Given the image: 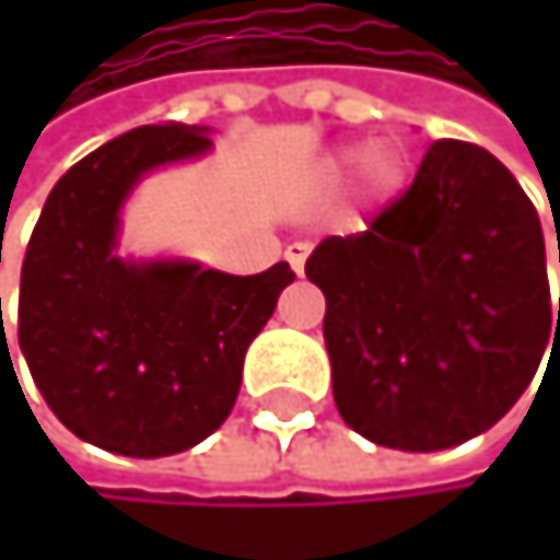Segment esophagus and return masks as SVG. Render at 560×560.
Wrapping results in <instances>:
<instances>
[{
    "label": "esophagus",
    "instance_id": "obj_1",
    "mask_svg": "<svg viewBox=\"0 0 560 560\" xmlns=\"http://www.w3.org/2000/svg\"><path fill=\"white\" fill-rule=\"evenodd\" d=\"M308 242H295V245H289L285 248V258H289V265L295 268V275H302L305 271V258H308Z\"/></svg>",
    "mask_w": 560,
    "mask_h": 560
}]
</instances>
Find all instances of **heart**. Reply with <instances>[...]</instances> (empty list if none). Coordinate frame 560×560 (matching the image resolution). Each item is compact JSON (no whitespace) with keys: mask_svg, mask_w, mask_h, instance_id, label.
Returning <instances> with one entry per match:
<instances>
[{"mask_svg":"<svg viewBox=\"0 0 560 560\" xmlns=\"http://www.w3.org/2000/svg\"><path fill=\"white\" fill-rule=\"evenodd\" d=\"M370 177H373V184H380V187H393V184L399 180V167H396L386 154H376L373 164H370Z\"/></svg>","mask_w":560,"mask_h":560,"instance_id":"b5f03b06","label":"heart"}]
</instances>
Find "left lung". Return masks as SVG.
Returning <instances> with one entry per match:
<instances>
[{
  "instance_id": "obj_1",
  "label": "left lung",
  "mask_w": 560,
  "mask_h": 560,
  "mask_svg": "<svg viewBox=\"0 0 560 560\" xmlns=\"http://www.w3.org/2000/svg\"><path fill=\"white\" fill-rule=\"evenodd\" d=\"M305 275L326 295L339 417L410 454L490 430L560 329L541 218L467 140L430 143L413 184L365 231L318 242Z\"/></svg>"
}]
</instances>
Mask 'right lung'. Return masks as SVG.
Here are the masks:
<instances>
[{
    "mask_svg": "<svg viewBox=\"0 0 560 560\" xmlns=\"http://www.w3.org/2000/svg\"><path fill=\"white\" fill-rule=\"evenodd\" d=\"M211 147L205 127L150 124L56 180L19 278V349L59 423L124 457H167L211 436L242 389L252 339L295 271L224 275L114 255L130 187Z\"/></svg>",
    "mask_w": 560,
    "mask_h": 560,
    "instance_id": "obj_1",
    "label": "right lung"
}]
</instances>
